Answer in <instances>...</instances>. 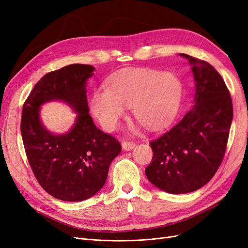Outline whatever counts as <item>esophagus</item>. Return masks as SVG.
I'll use <instances>...</instances> for the list:
<instances>
[{
    "label": "esophagus",
    "mask_w": 248,
    "mask_h": 248,
    "mask_svg": "<svg viewBox=\"0 0 248 248\" xmlns=\"http://www.w3.org/2000/svg\"><path fill=\"white\" fill-rule=\"evenodd\" d=\"M135 146H136V144L132 140H123V142H122V147L124 151H131L135 148Z\"/></svg>",
    "instance_id": "obj_1"
}]
</instances>
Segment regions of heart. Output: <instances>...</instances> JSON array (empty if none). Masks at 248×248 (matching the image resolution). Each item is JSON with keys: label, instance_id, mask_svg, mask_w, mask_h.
<instances>
[{"label": "heart", "instance_id": "heart-1", "mask_svg": "<svg viewBox=\"0 0 248 248\" xmlns=\"http://www.w3.org/2000/svg\"><path fill=\"white\" fill-rule=\"evenodd\" d=\"M182 82L173 72L149 68L122 71L107 86L97 88L91 109L107 131H114L131 107L135 119L147 128L158 129L170 123L182 98Z\"/></svg>", "mask_w": 248, "mask_h": 248}]
</instances>
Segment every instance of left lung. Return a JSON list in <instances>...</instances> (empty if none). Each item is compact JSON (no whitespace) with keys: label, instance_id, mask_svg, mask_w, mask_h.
<instances>
[{"label":"left lung","instance_id":"obj_1","mask_svg":"<svg viewBox=\"0 0 248 248\" xmlns=\"http://www.w3.org/2000/svg\"><path fill=\"white\" fill-rule=\"evenodd\" d=\"M187 58L195 79L194 107L160 138L153 140L149 181L171 194L196 191L222 163L233 117L232 99L223 78L208 62Z\"/></svg>","mask_w":248,"mask_h":248}]
</instances>
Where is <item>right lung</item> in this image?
Masks as SVG:
<instances>
[{"label":"right lung","instance_id":"right-lung-1","mask_svg":"<svg viewBox=\"0 0 248 248\" xmlns=\"http://www.w3.org/2000/svg\"><path fill=\"white\" fill-rule=\"evenodd\" d=\"M94 67L71 64L45 74L26 99L21 119L23 144L38 183L51 196L79 202L104 185L121 142L104 134L91 119L86 80ZM50 100H62L78 112L75 126L65 135H53L42 125L38 108Z\"/></svg>","mask_w":248,"mask_h":248}]
</instances>
